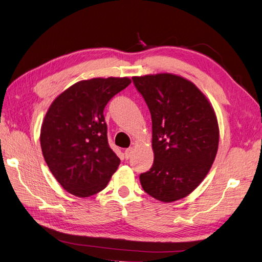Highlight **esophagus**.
Instances as JSON below:
<instances>
[{"label": "esophagus", "instance_id": "obj_1", "mask_svg": "<svg viewBox=\"0 0 262 262\" xmlns=\"http://www.w3.org/2000/svg\"><path fill=\"white\" fill-rule=\"evenodd\" d=\"M132 154H133V147H129L124 150V156L126 160H129V158L132 156Z\"/></svg>", "mask_w": 262, "mask_h": 262}]
</instances>
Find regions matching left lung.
Segmentation results:
<instances>
[{"mask_svg":"<svg viewBox=\"0 0 262 262\" xmlns=\"http://www.w3.org/2000/svg\"><path fill=\"white\" fill-rule=\"evenodd\" d=\"M152 117L154 163L140 175L144 191L163 202L191 193L208 175L219 147L217 119L207 97L169 73L134 76Z\"/></svg>","mask_w":262,"mask_h":262,"instance_id":"obj_1","label":"left lung"}]
</instances>
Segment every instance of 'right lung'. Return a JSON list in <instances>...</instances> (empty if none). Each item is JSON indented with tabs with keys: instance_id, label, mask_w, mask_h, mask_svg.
Here are the masks:
<instances>
[{
	"instance_id": "obj_1",
	"label": "right lung",
	"mask_w": 262,
	"mask_h": 262,
	"mask_svg": "<svg viewBox=\"0 0 262 262\" xmlns=\"http://www.w3.org/2000/svg\"><path fill=\"white\" fill-rule=\"evenodd\" d=\"M128 77L77 82L53 100L41 125L45 161L68 192L87 198L105 189L120 160L110 148L104 109Z\"/></svg>"
}]
</instances>
